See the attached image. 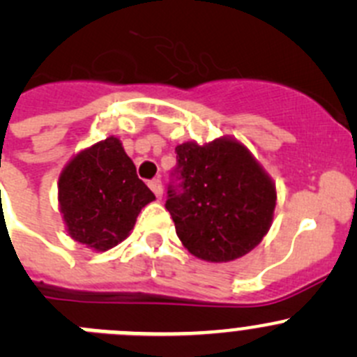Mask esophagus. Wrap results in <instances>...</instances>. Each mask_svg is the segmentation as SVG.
<instances>
[{
    "label": "esophagus",
    "mask_w": 357,
    "mask_h": 357,
    "mask_svg": "<svg viewBox=\"0 0 357 357\" xmlns=\"http://www.w3.org/2000/svg\"><path fill=\"white\" fill-rule=\"evenodd\" d=\"M149 188L155 192L156 199H162L163 195V186H162V181L160 179H153V181H149Z\"/></svg>",
    "instance_id": "obj_1"
}]
</instances>
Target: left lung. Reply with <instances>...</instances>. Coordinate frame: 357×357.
<instances>
[{
  "mask_svg": "<svg viewBox=\"0 0 357 357\" xmlns=\"http://www.w3.org/2000/svg\"><path fill=\"white\" fill-rule=\"evenodd\" d=\"M178 186L165 208L190 254L208 262L243 257L268 234L276 186L250 149L234 137L176 146Z\"/></svg>",
  "mask_w": 357,
  "mask_h": 357,
  "instance_id": "8db88e82",
  "label": "left lung"
}]
</instances>
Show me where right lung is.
Wrapping results in <instances>:
<instances>
[{
	"mask_svg": "<svg viewBox=\"0 0 357 357\" xmlns=\"http://www.w3.org/2000/svg\"><path fill=\"white\" fill-rule=\"evenodd\" d=\"M59 211L73 241L107 252L126 239L155 194L114 135L73 155L58 179Z\"/></svg>",
	"mask_w": 357,
	"mask_h": 357,
	"instance_id": "add662e5",
	"label": "right lung"
}]
</instances>
